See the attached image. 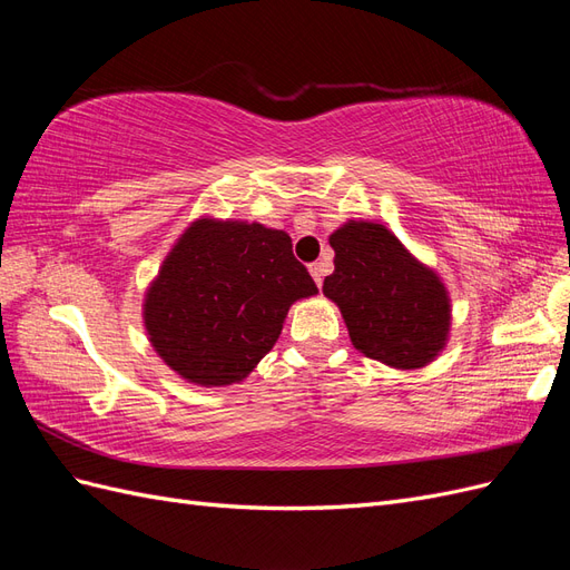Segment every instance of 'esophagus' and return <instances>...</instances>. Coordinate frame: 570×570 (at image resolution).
I'll use <instances>...</instances> for the list:
<instances>
[{"label": "esophagus", "instance_id": "34e87169", "mask_svg": "<svg viewBox=\"0 0 570 570\" xmlns=\"http://www.w3.org/2000/svg\"><path fill=\"white\" fill-rule=\"evenodd\" d=\"M308 271H312L316 285H318V287H323V275L327 273V264H325V262H316V264L308 266Z\"/></svg>", "mask_w": 570, "mask_h": 570}]
</instances>
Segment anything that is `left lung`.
Masks as SVG:
<instances>
[{
    "label": "left lung",
    "mask_w": 570,
    "mask_h": 570,
    "mask_svg": "<svg viewBox=\"0 0 570 570\" xmlns=\"http://www.w3.org/2000/svg\"><path fill=\"white\" fill-rule=\"evenodd\" d=\"M335 271L323 283L358 352L396 368H419L444 347L450 299L433 271L377 223H347L331 235Z\"/></svg>",
    "instance_id": "left-lung-1"
}]
</instances>
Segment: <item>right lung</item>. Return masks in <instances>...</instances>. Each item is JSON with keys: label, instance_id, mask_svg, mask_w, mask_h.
<instances>
[{"label": "right lung", "instance_id": "1", "mask_svg": "<svg viewBox=\"0 0 570 570\" xmlns=\"http://www.w3.org/2000/svg\"><path fill=\"white\" fill-rule=\"evenodd\" d=\"M283 230L258 223L197 220L147 292L154 350L199 385H230L278 340L292 302L316 295Z\"/></svg>", "mask_w": 570, "mask_h": 570}]
</instances>
